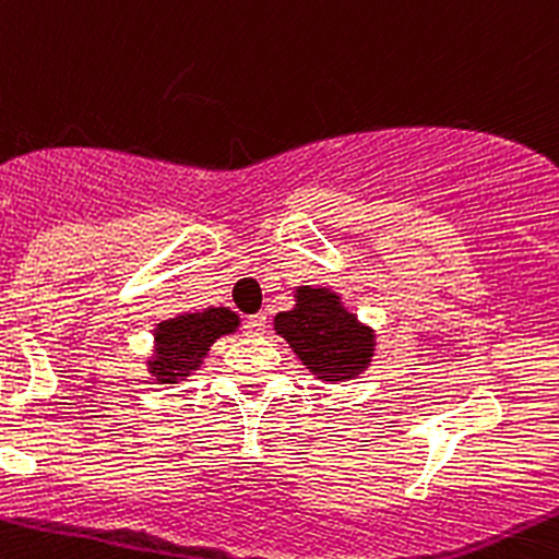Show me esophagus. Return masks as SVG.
Instances as JSON below:
<instances>
[{
    "instance_id": "34e87169",
    "label": "esophagus",
    "mask_w": 559,
    "mask_h": 559,
    "mask_svg": "<svg viewBox=\"0 0 559 559\" xmlns=\"http://www.w3.org/2000/svg\"><path fill=\"white\" fill-rule=\"evenodd\" d=\"M243 329H247L249 336H262L267 329V316L265 312H257V316H249L247 323H243Z\"/></svg>"
}]
</instances>
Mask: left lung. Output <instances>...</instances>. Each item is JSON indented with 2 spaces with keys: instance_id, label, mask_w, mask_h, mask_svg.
<instances>
[{
  "instance_id": "1",
  "label": "left lung",
  "mask_w": 559,
  "mask_h": 559,
  "mask_svg": "<svg viewBox=\"0 0 559 559\" xmlns=\"http://www.w3.org/2000/svg\"><path fill=\"white\" fill-rule=\"evenodd\" d=\"M275 331L323 382H345L371 364L373 334L329 289L299 286L297 308L275 316Z\"/></svg>"
}]
</instances>
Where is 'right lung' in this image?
Returning a JSON list of instances; mask_svg holds the SVG:
<instances>
[{"mask_svg": "<svg viewBox=\"0 0 559 559\" xmlns=\"http://www.w3.org/2000/svg\"><path fill=\"white\" fill-rule=\"evenodd\" d=\"M238 326V316L228 308H210L204 312H186L156 326V353L148 360L156 382L177 384L201 366V358L219 336Z\"/></svg>", "mask_w": 559, "mask_h": 559, "instance_id": "add662e5", "label": "right lung"}]
</instances>
